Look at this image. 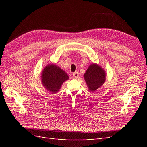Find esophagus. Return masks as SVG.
Instances as JSON below:
<instances>
[{
  "instance_id": "34e87169",
  "label": "esophagus",
  "mask_w": 147,
  "mask_h": 147,
  "mask_svg": "<svg viewBox=\"0 0 147 147\" xmlns=\"http://www.w3.org/2000/svg\"><path fill=\"white\" fill-rule=\"evenodd\" d=\"M73 76H74V77L75 78H78V72H74V74H73Z\"/></svg>"
}]
</instances>
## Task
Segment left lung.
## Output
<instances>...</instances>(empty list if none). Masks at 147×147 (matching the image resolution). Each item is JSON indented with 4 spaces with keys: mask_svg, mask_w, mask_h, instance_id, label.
<instances>
[{
    "mask_svg": "<svg viewBox=\"0 0 147 147\" xmlns=\"http://www.w3.org/2000/svg\"><path fill=\"white\" fill-rule=\"evenodd\" d=\"M84 77L90 91H94L104 84L105 80V74L100 66L92 64L86 71Z\"/></svg>",
    "mask_w": 147,
    "mask_h": 147,
    "instance_id": "left-lung-1",
    "label": "left lung"
}]
</instances>
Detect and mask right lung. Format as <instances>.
Segmentation results:
<instances>
[{"label": "right lung", "instance_id": "right-lung-1", "mask_svg": "<svg viewBox=\"0 0 147 147\" xmlns=\"http://www.w3.org/2000/svg\"><path fill=\"white\" fill-rule=\"evenodd\" d=\"M68 79V75L63 70L53 64L47 66L42 75L43 86L52 93L58 91L63 83Z\"/></svg>", "mask_w": 147, "mask_h": 147}]
</instances>
